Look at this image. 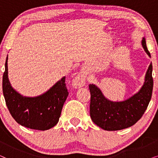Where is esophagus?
Wrapping results in <instances>:
<instances>
[{
  "label": "esophagus",
  "instance_id": "esophagus-1",
  "mask_svg": "<svg viewBox=\"0 0 158 158\" xmlns=\"http://www.w3.org/2000/svg\"><path fill=\"white\" fill-rule=\"evenodd\" d=\"M85 75H84L83 73H79V74L75 77V79L73 80V85H74L75 88H81L82 86L84 85V84L85 83Z\"/></svg>",
  "mask_w": 158,
  "mask_h": 158
}]
</instances>
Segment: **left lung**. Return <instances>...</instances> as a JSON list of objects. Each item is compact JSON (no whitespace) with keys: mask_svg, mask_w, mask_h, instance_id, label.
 <instances>
[{"mask_svg":"<svg viewBox=\"0 0 158 158\" xmlns=\"http://www.w3.org/2000/svg\"><path fill=\"white\" fill-rule=\"evenodd\" d=\"M142 45L149 57H151L144 37ZM152 73L151 62L147 70L144 83L139 92L119 102L108 100L96 85L90 84V116L93 122L107 131L121 130L136 124L144 114L151 100L153 88Z\"/></svg>","mask_w":158,"mask_h":158,"instance_id":"1","label":"left lung"}]
</instances>
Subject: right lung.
Wrapping results in <instances>:
<instances>
[{
  "mask_svg": "<svg viewBox=\"0 0 158 158\" xmlns=\"http://www.w3.org/2000/svg\"><path fill=\"white\" fill-rule=\"evenodd\" d=\"M3 93L8 111L18 124L42 131L52 128L57 124L69 94L65 77H63L40 96H23L12 88L8 80V56L3 76Z\"/></svg>",
  "mask_w": 158,
  "mask_h": 158,
  "instance_id": "1",
  "label": "right lung"
}]
</instances>
